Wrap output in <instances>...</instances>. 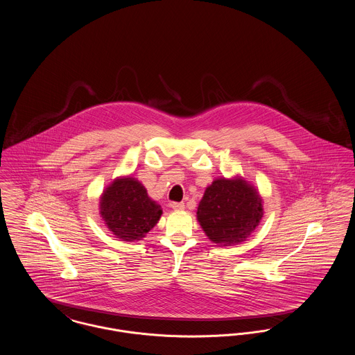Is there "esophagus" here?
I'll use <instances>...</instances> for the list:
<instances>
[{
  "label": "esophagus",
  "instance_id": "esophagus-1",
  "mask_svg": "<svg viewBox=\"0 0 355 355\" xmlns=\"http://www.w3.org/2000/svg\"><path fill=\"white\" fill-rule=\"evenodd\" d=\"M170 206H171V209H174V210H182V209H185V203L184 202H171L170 203Z\"/></svg>",
  "mask_w": 355,
  "mask_h": 355
}]
</instances>
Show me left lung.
Returning <instances> with one entry per match:
<instances>
[{"label": "left lung", "instance_id": "left-lung-1", "mask_svg": "<svg viewBox=\"0 0 355 355\" xmlns=\"http://www.w3.org/2000/svg\"><path fill=\"white\" fill-rule=\"evenodd\" d=\"M263 217L258 190L241 177L217 178L207 186L197 220L213 243L232 246L245 241Z\"/></svg>", "mask_w": 355, "mask_h": 355}]
</instances>
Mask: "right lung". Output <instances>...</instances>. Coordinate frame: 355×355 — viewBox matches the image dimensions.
<instances>
[{
  "label": "right lung",
  "mask_w": 355,
  "mask_h": 355,
  "mask_svg": "<svg viewBox=\"0 0 355 355\" xmlns=\"http://www.w3.org/2000/svg\"><path fill=\"white\" fill-rule=\"evenodd\" d=\"M100 214L107 229L123 241H139L161 218L162 209L133 177H119L100 198Z\"/></svg>",
  "instance_id": "right-lung-1"
}]
</instances>
